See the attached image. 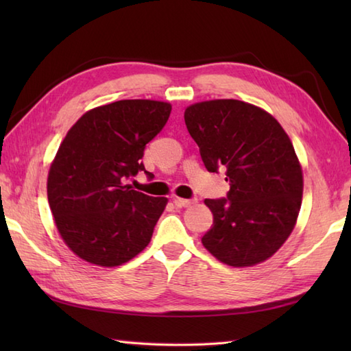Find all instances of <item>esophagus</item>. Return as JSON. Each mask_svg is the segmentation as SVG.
<instances>
[{
	"mask_svg": "<svg viewBox=\"0 0 351 351\" xmlns=\"http://www.w3.org/2000/svg\"><path fill=\"white\" fill-rule=\"evenodd\" d=\"M196 204V199H182V197H176L175 199V205L181 206V208H187Z\"/></svg>",
	"mask_w": 351,
	"mask_h": 351,
	"instance_id": "34e87169",
	"label": "esophagus"
}]
</instances>
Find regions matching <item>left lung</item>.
I'll return each mask as SVG.
<instances>
[{
    "instance_id": "1",
    "label": "left lung",
    "mask_w": 351,
    "mask_h": 351,
    "mask_svg": "<svg viewBox=\"0 0 351 351\" xmlns=\"http://www.w3.org/2000/svg\"><path fill=\"white\" fill-rule=\"evenodd\" d=\"M185 125L208 171L226 170L228 199H205L214 215L204 247L230 267L264 263L299 217L303 171L288 134L253 104L213 99L185 108Z\"/></svg>"
}]
</instances>
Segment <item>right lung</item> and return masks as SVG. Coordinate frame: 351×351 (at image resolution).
I'll return each mask as SVG.
<instances>
[{
  "label": "right lung",
  "mask_w": 351,
  "mask_h": 351,
  "mask_svg": "<svg viewBox=\"0 0 351 351\" xmlns=\"http://www.w3.org/2000/svg\"><path fill=\"white\" fill-rule=\"evenodd\" d=\"M170 111L162 101H116L86 111L63 138L48 171V202L62 240L86 263L122 265L151 241L169 199L126 181L145 170V147Z\"/></svg>",
  "instance_id": "1"
}]
</instances>
